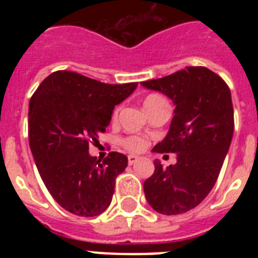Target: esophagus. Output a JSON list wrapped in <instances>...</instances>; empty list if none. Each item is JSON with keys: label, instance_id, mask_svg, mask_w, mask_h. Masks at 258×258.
<instances>
[{"label": "esophagus", "instance_id": "34e87169", "mask_svg": "<svg viewBox=\"0 0 258 258\" xmlns=\"http://www.w3.org/2000/svg\"><path fill=\"white\" fill-rule=\"evenodd\" d=\"M139 161V157H137V155H128V165H134V163H137V162Z\"/></svg>", "mask_w": 258, "mask_h": 258}]
</instances>
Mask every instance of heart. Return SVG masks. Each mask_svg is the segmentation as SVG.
<instances>
[{
  "label": "heart",
  "mask_w": 258,
  "mask_h": 258,
  "mask_svg": "<svg viewBox=\"0 0 258 258\" xmlns=\"http://www.w3.org/2000/svg\"><path fill=\"white\" fill-rule=\"evenodd\" d=\"M163 97L159 96V95H149V96L146 97L145 101H143V105L147 107V105H151L154 103H157V101L162 100ZM123 145L127 150L130 151H142V150L145 149L146 145H147V142L143 139V138H139V137H130V138H125L124 141H123Z\"/></svg>",
  "instance_id": "heart-1"
}]
</instances>
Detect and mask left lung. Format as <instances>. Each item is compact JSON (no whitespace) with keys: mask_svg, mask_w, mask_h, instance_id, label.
Wrapping results in <instances>:
<instances>
[{"mask_svg":"<svg viewBox=\"0 0 258 258\" xmlns=\"http://www.w3.org/2000/svg\"><path fill=\"white\" fill-rule=\"evenodd\" d=\"M141 84L175 105L169 133L153 151L176 154V163L165 169L154 161L155 171L143 184L146 200L161 214H182L206 198L229 151L234 131L230 89L205 67Z\"/></svg>","mask_w":258,"mask_h":258,"instance_id":"left-lung-1","label":"left lung"}]
</instances>
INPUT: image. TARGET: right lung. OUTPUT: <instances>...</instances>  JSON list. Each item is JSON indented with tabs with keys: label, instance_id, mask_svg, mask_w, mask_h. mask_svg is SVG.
<instances>
[{
	"label": "right lung",
	"instance_id": "add662e5",
	"mask_svg": "<svg viewBox=\"0 0 258 258\" xmlns=\"http://www.w3.org/2000/svg\"><path fill=\"white\" fill-rule=\"evenodd\" d=\"M138 83L105 84L76 72L57 71L38 86L29 103V146L42 182L62 209L99 216L112 201L115 179L128 159L109 153L96 161L88 153Z\"/></svg>",
	"mask_w": 258,
	"mask_h": 258
}]
</instances>
